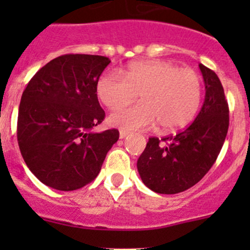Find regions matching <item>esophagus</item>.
<instances>
[{
  "label": "esophagus",
  "mask_w": 250,
  "mask_h": 250,
  "mask_svg": "<svg viewBox=\"0 0 250 250\" xmlns=\"http://www.w3.org/2000/svg\"><path fill=\"white\" fill-rule=\"evenodd\" d=\"M127 135H129V132L124 131V130H120V139H125Z\"/></svg>",
  "instance_id": "34e87169"
}]
</instances>
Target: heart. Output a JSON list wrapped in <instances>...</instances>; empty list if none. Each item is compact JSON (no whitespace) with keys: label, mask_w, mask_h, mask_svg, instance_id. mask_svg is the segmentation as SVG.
Instances as JSON below:
<instances>
[{"label":"heart","mask_w":250,"mask_h":250,"mask_svg":"<svg viewBox=\"0 0 250 250\" xmlns=\"http://www.w3.org/2000/svg\"><path fill=\"white\" fill-rule=\"evenodd\" d=\"M124 77L105 72L96 87L101 103L111 110L129 105L140 95L143 104L112 112L110 123L114 126L132 131L158 123L163 131H174L187 126L198 112L202 80L191 68L149 60L131 63Z\"/></svg>","instance_id":"b5f03b06"}]
</instances>
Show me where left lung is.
Returning <instances> with one entry per match:
<instances>
[{"label":"left lung","mask_w":250,"mask_h":250,"mask_svg":"<svg viewBox=\"0 0 250 250\" xmlns=\"http://www.w3.org/2000/svg\"><path fill=\"white\" fill-rule=\"evenodd\" d=\"M205 99L195 120L175 136L149 138L138 160L145 185L159 194L188 190L204 178L222 150L229 127V107L219 77L199 65Z\"/></svg>","instance_id":"8db88e82"}]
</instances>
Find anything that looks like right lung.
<instances>
[{
	"instance_id": "obj_1",
	"label": "right lung",
	"mask_w": 250,
	"mask_h": 250,
	"mask_svg": "<svg viewBox=\"0 0 250 250\" xmlns=\"http://www.w3.org/2000/svg\"><path fill=\"white\" fill-rule=\"evenodd\" d=\"M110 63L99 55L67 54L41 67L22 94L17 141L28 169L57 190H76L100 173L119 130L94 132L105 111L99 77Z\"/></svg>"
}]
</instances>
